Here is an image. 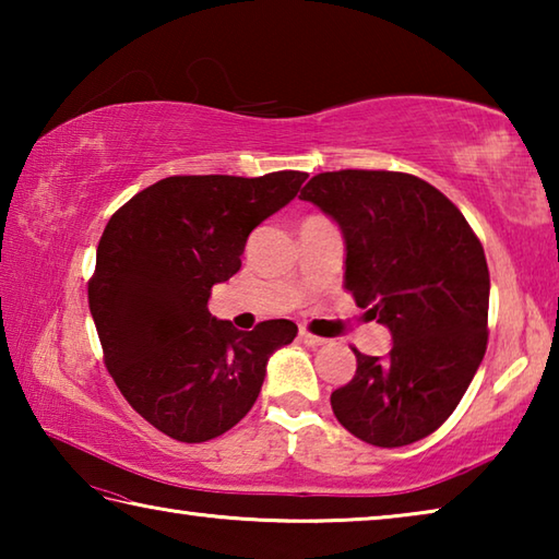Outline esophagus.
Here are the masks:
<instances>
[{"mask_svg":"<svg viewBox=\"0 0 559 559\" xmlns=\"http://www.w3.org/2000/svg\"><path fill=\"white\" fill-rule=\"evenodd\" d=\"M298 337H300V343H306V345H310V347H318V345H325V343H328L325 337H318V335H313V333H308L306 328H300Z\"/></svg>","mask_w":559,"mask_h":559,"instance_id":"esophagus-1","label":"esophagus"}]
</instances>
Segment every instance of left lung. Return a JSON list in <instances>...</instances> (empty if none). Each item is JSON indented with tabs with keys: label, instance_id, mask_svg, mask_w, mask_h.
Returning <instances> with one entry per match:
<instances>
[{
	"label": "left lung",
	"instance_id": "left-lung-1",
	"mask_svg": "<svg viewBox=\"0 0 559 559\" xmlns=\"http://www.w3.org/2000/svg\"><path fill=\"white\" fill-rule=\"evenodd\" d=\"M345 236V290L390 328L386 357L362 355L330 394L337 421L372 447H406L437 431L488 345L490 276L459 206L406 173L340 169L300 189Z\"/></svg>",
	"mask_w": 559,
	"mask_h": 559
}]
</instances>
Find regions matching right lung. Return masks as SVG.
I'll use <instances>...</instances> for the list:
<instances>
[{"instance_id": "1", "label": "right lung", "mask_w": 559, "mask_h": 559, "mask_svg": "<svg viewBox=\"0 0 559 559\" xmlns=\"http://www.w3.org/2000/svg\"><path fill=\"white\" fill-rule=\"evenodd\" d=\"M306 177L175 175L110 216L88 281L103 362L132 409L167 437L202 443L229 431L257 402L269 357L296 337L290 320L241 333L206 300L241 269L249 234Z\"/></svg>"}]
</instances>
